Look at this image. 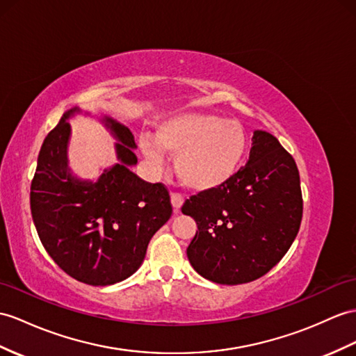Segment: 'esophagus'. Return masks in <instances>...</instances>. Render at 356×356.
<instances>
[{
	"instance_id": "esophagus-1",
	"label": "esophagus",
	"mask_w": 356,
	"mask_h": 356,
	"mask_svg": "<svg viewBox=\"0 0 356 356\" xmlns=\"http://www.w3.org/2000/svg\"><path fill=\"white\" fill-rule=\"evenodd\" d=\"M170 202H172V207H173V211L178 213L179 208L183 207V204H184V196L181 193H172L170 195Z\"/></svg>"
}]
</instances>
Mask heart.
Returning a JSON list of instances; mask_svg holds the SVG:
<instances>
[{"label":"heart","instance_id":"heart-1","mask_svg":"<svg viewBox=\"0 0 356 356\" xmlns=\"http://www.w3.org/2000/svg\"><path fill=\"white\" fill-rule=\"evenodd\" d=\"M155 138L140 142L145 157L160 169L166 151L177 155L179 179L193 190H211L237 172L248 146V136L238 120L210 113H181L157 127Z\"/></svg>","mask_w":356,"mask_h":356}]
</instances>
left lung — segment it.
<instances>
[{
	"label": "left lung",
	"mask_w": 356,
	"mask_h": 356,
	"mask_svg": "<svg viewBox=\"0 0 356 356\" xmlns=\"http://www.w3.org/2000/svg\"><path fill=\"white\" fill-rule=\"evenodd\" d=\"M181 211L197 225L187 257L199 275L225 285L255 281L298 236L303 201L296 161L278 138L257 129L246 166L190 196Z\"/></svg>",
	"instance_id": "obj_1"
}]
</instances>
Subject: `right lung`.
<instances>
[{
    "mask_svg": "<svg viewBox=\"0 0 356 356\" xmlns=\"http://www.w3.org/2000/svg\"><path fill=\"white\" fill-rule=\"evenodd\" d=\"M69 110L51 129L38 157L30 205L39 238L49 257L74 280L104 287L127 280L143 263L149 240L172 216L168 188L146 183L137 163L134 136L111 118L102 122L116 143L115 166L97 183L72 177L67 168Z\"/></svg>",
    "mask_w": 356,
    "mask_h": 356,
    "instance_id": "obj_1",
    "label": "right lung"
}]
</instances>
